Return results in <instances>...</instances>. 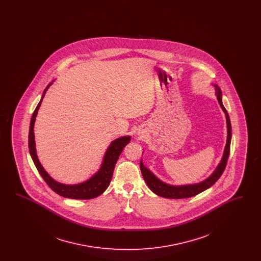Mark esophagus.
<instances>
[{
	"mask_svg": "<svg viewBox=\"0 0 261 261\" xmlns=\"http://www.w3.org/2000/svg\"><path fill=\"white\" fill-rule=\"evenodd\" d=\"M143 134H144L143 130H139V131H138V135H143Z\"/></svg>",
	"mask_w": 261,
	"mask_h": 261,
	"instance_id": "esophagus-1",
	"label": "esophagus"
}]
</instances>
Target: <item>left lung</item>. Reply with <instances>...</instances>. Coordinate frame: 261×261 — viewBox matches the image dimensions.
<instances>
[{"instance_id": "left-lung-1", "label": "left lung", "mask_w": 261, "mask_h": 261, "mask_svg": "<svg viewBox=\"0 0 261 261\" xmlns=\"http://www.w3.org/2000/svg\"><path fill=\"white\" fill-rule=\"evenodd\" d=\"M216 89V96L218 102L222 109L225 116H226V124H227V141H226V146L224 149L223 156L215 170L212 172L210 177L204 179L203 181L196 183V184H189V185H180V186H175V185H170L165 182L159 179L154 174L152 173L149 169H148L143 162H140V168L141 172L143 175V178L147 185L150 189L151 192H153L155 195L166 198V199H186V198H191L199 193L205 191L206 189L211 188L223 173L224 169L226 167L227 161L229 158L230 153V145H231V138H232V127H231V122H230V117L229 114L224 108L222 103V93L220 88L218 87L216 84L213 85Z\"/></svg>"}]
</instances>
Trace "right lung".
I'll return each instance as SVG.
<instances>
[{"instance_id":"1","label":"right lung","mask_w":261,"mask_h":261,"mask_svg":"<svg viewBox=\"0 0 261 261\" xmlns=\"http://www.w3.org/2000/svg\"><path fill=\"white\" fill-rule=\"evenodd\" d=\"M55 80H53V82ZM53 82H50L47 88L44 90L42 98L40 99L31 117V122L29 127V136H28V146H29L30 155L40 175L43 177V179L48 184V186L50 187V189L54 192H56L58 195L64 198L74 199H90L97 198L108 189V187L110 186L115 163L124 149L125 146L130 142L131 137H120L112 141L109 148L106 150V153L103 155L102 162L100 164L99 170L86 181L79 184L67 185V184L60 183L55 179H53L49 173L44 169L41 162H39L37 152H36L35 135H34V123L36 120L39 108L41 107V102L45 97V94L50 85L53 84Z\"/></svg>"}]
</instances>
